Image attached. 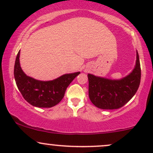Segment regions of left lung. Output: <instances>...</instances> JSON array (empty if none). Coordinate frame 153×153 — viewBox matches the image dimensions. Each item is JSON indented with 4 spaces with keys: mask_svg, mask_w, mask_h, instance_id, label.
Instances as JSON below:
<instances>
[{
    "mask_svg": "<svg viewBox=\"0 0 153 153\" xmlns=\"http://www.w3.org/2000/svg\"><path fill=\"white\" fill-rule=\"evenodd\" d=\"M136 64L124 78L112 80L88 74V96L94 106L101 109H117L122 107L136 94L141 79V68L137 51Z\"/></svg>",
    "mask_w": 153,
    "mask_h": 153,
    "instance_id": "1",
    "label": "left lung"
}]
</instances>
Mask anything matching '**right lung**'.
<instances>
[{"mask_svg": "<svg viewBox=\"0 0 153 153\" xmlns=\"http://www.w3.org/2000/svg\"><path fill=\"white\" fill-rule=\"evenodd\" d=\"M20 51L16 58L14 78L19 91L24 99L32 106L50 108L61 101L68 85L80 72L62 75L48 81L36 80L26 75L20 65Z\"/></svg>", "mask_w": 153, "mask_h": 153, "instance_id": "right-lung-1", "label": "right lung"}]
</instances>
